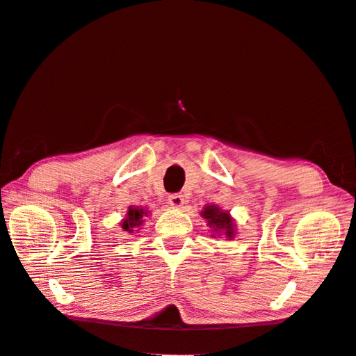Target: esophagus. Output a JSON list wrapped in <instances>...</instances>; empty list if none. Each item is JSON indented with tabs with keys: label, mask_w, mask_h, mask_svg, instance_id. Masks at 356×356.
Returning a JSON list of instances; mask_svg holds the SVG:
<instances>
[{
	"label": "esophagus",
	"mask_w": 356,
	"mask_h": 356,
	"mask_svg": "<svg viewBox=\"0 0 356 356\" xmlns=\"http://www.w3.org/2000/svg\"><path fill=\"white\" fill-rule=\"evenodd\" d=\"M169 204H171L172 207H176V209H180L185 204V198L180 193H174V195L169 196Z\"/></svg>",
	"instance_id": "34e87169"
}]
</instances>
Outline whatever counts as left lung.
<instances>
[{
  "mask_svg": "<svg viewBox=\"0 0 356 356\" xmlns=\"http://www.w3.org/2000/svg\"><path fill=\"white\" fill-rule=\"evenodd\" d=\"M201 217L207 222V227L212 231V238L225 236L228 241H233L236 236V222L231 217L229 211H225L217 204H207L202 207Z\"/></svg>",
  "mask_w": 356,
  "mask_h": 356,
  "instance_id": "left-lung-1",
  "label": "left lung"
}]
</instances>
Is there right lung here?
<instances>
[{
  "instance_id": "1",
  "label": "right lung",
  "mask_w": 356,
  "mask_h": 356,
  "mask_svg": "<svg viewBox=\"0 0 356 356\" xmlns=\"http://www.w3.org/2000/svg\"><path fill=\"white\" fill-rule=\"evenodd\" d=\"M149 216H150V212L145 207L129 206L127 213H125V217L122 218L120 228H122V231H127V233L138 231V228L144 225V217H149Z\"/></svg>"
}]
</instances>
